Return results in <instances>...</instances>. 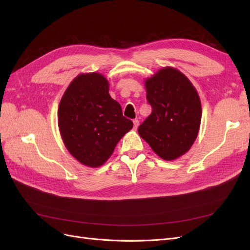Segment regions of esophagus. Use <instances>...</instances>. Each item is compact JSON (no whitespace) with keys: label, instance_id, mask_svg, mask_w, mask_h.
<instances>
[{"label":"esophagus","instance_id":"1","mask_svg":"<svg viewBox=\"0 0 250 250\" xmlns=\"http://www.w3.org/2000/svg\"><path fill=\"white\" fill-rule=\"evenodd\" d=\"M132 122H133V128H134V129H137V128L139 127V124H140V121H139L138 119H134V120L132 121Z\"/></svg>","mask_w":250,"mask_h":250}]
</instances>
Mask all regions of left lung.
Here are the masks:
<instances>
[{"mask_svg":"<svg viewBox=\"0 0 250 250\" xmlns=\"http://www.w3.org/2000/svg\"><path fill=\"white\" fill-rule=\"evenodd\" d=\"M147 101L152 112L139 126V134L166 161L185 154L197 138L201 104L184 74L165 67L146 80Z\"/></svg>","mask_w":250,"mask_h":250,"instance_id":"obj_1","label":"left lung"}]
</instances>
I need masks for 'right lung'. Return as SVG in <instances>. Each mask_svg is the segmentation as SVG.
Returning <instances> with one entry per match:
<instances>
[{"mask_svg":"<svg viewBox=\"0 0 250 250\" xmlns=\"http://www.w3.org/2000/svg\"><path fill=\"white\" fill-rule=\"evenodd\" d=\"M58 125L66 149L81 164L99 167L129 131L132 121L108 93L102 75H79L66 88L58 108Z\"/></svg>","mask_w":250,"mask_h":250,"instance_id":"1","label":"right lung"}]
</instances>
